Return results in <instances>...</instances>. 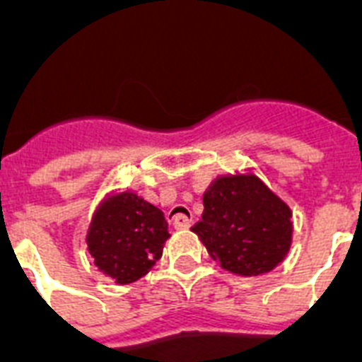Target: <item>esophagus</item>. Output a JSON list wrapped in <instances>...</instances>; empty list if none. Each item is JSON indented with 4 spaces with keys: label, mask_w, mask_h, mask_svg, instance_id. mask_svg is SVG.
Listing matches in <instances>:
<instances>
[{
    "label": "esophagus",
    "mask_w": 362,
    "mask_h": 362,
    "mask_svg": "<svg viewBox=\"0 0 362 362\" xmlns=\"http://www.w3.org/2000/svg\"><path fill=\"white\" fill-rule=\"evenodd\" d=\"M192 223L193 221L189 220V218H186V216H182V214H178L173 218V226H175V229H189V227H192Z\"/></svg>",
    "instance_id": "34e87169"
}]
</instances>
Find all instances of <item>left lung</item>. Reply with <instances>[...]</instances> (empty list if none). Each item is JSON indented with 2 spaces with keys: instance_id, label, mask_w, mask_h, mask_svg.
Listing matches in <instances>:
<instances>
[{
  "instance_id": "obj_1",
  "label": "left lung",
  "mask_w": 362,
  "mask_h": 362,
  "mask_svg": "<svg viewBox=\"0 0 362 362\" xmlns=\"http://www.w3.org/2000/svg\"><path fill=\"white\" fill-rule=\"evenodd\" d=\"M192 231L221 269L259 276L281 263L291 246V210L255 175L216 178Z\"/></svg>"
}]
</instances>
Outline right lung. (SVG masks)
<instances>
[{
  "mask_svg": "<svg viewBox=\"0 0 362 362\" xmlns=\"http://www.w3.org/2000/svg\"><path fill=\"white\" fill-rule=\"evenodd\" d=\"M169 237L167 221L158 206L136 193L122 192L99 204L86 244L99 272L125 286L148 274Z\"/></svg>",
  "mask_w": 362,
  "mask_h": 362,
  "instance_id": "right-lung-1",
  "label": "right lung"
}]
</instances>
